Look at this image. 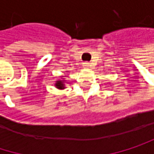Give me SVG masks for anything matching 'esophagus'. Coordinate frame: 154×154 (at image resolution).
<instances>
[{"mask_svg": "<svg viewBox=\"0 0 154 154\" xmlns=\"http://www.w3.org/2000/svg\"><path fill=\"white\" fill-rule=\"evenodd\" d=\"M89 65H90V63H89L88 61H85V62H83V66H84L85 68H87V67H89Z\"/></svg>", "mask_w": 154, "mask_h": 154, "instance_id": "esophagus-1", "label": "esophagus"}]
</instances>
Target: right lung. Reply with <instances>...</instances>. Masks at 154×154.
Returning <instances> with one entry per match:
<instances>
[{"mask_svg":"<svg viewBox=\"0 0 154 154\" xmlns=\"http://www.w3.org/2000/svg\"><path fill=\"white\" fill-rule=\"evenodd\" d=\"M56 86H58V88H60V89H63L64 88L63 84H62L61 81H58V83L56 84Z\"/></svg>","mask_w":154,"mask_h":154,"instance_id":"right-lung-1","label":"right lung"}]
</instances>
